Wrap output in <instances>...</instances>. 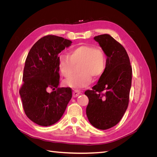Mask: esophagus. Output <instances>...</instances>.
Segmentation results:
<instances>
[{
	"instance_id": "esophagus-1",
	"label": "esophagus",
	"mask_w": 157,
	"mask_h": 157,
	"mask_svg": "<svg viewBox=\"0 0 157 157\" xmlns=\"http://www.w3.org/2000/svg\"><path fill=\"white\" fill-rule=\"evenodd\" d=\"M80 93H81V92L80 91V90H75L74 92H73V98H77L78 97L79 95L80 94Z\"/></svg>"
}]
</instances>
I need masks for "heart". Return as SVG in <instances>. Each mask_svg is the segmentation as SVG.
I'll return each instance as SVG.
<instances>
[{
  "label": "heart",
  "mask_w": 157,
  "mask_h": 157,
  "mask_svg": "<svg viewBox=\"0 0 157 157\" xmlns=\"http://www.w3.org/2000/svg\"><path fill=\"white\" fill-rule=\"evenodd\" d=\"M59 72L64 77L73 74L75 65L80 63L79 73L73 75L65 81L66 86L72 88L88 86L93 77L99 78L106 68V57L104 52L96 46L80 45L71 50L69 56L60 54L58 58Z\"/></svg>",
  "instance_id": "1"
}]
</instances>
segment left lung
I'll return each mask as SVG.
<instances>
[{"label":"left lung","instance_id":"left-lung-1","mask_svg":"<svg viewBox=\"0 0 157 157\" xmlns=\"http://www.w3.org/2000/svg\"><path fill=\"white\" fill-rule=\"evenodd\" d=\"M107 56L106 68L98 83L85 95L89 99L88 119L93 126L107 130L117 124L129 102L132 69L125 48L109 35L95 36Z\"/></svg>","mask_w":157,"mask_h":157}]
</instances>
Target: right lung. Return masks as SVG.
I'll return each instance as SVG.
<instances>
[{"instance_id":"right-lung-1","label":"right lung","mask_w":157,"mask_h":157,"mask_svg":"<svg viewBox=\"0 0 157 157\" xmlns=\"http://www.w3.org/2000/svg\"><path fill=\"white\" fill-rule=\"evenodd\" d=\"M72 41L54 35L41 38L25 60L20 90L27 117L36 124L48 126L58 122L72 98L70 88H58V54ZM52 88L53 91L49 93Z\"/></svg>"}]
</instances>
